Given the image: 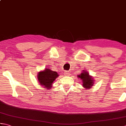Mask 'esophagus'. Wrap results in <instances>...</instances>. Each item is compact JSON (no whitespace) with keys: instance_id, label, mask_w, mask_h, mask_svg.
Listing matches in <instances>:
<instances>
[{"instance_id":"esophagus-1","label":"esophagus","mask_w":126,"mask_h":126,"mask_svg":"<svg viewBox=\"0 0 126 126\" xmlns=\"http://www.w3.org/2000/svg\"><path fill=\"white\" fill-rule=\"evenodd\" d=\"M69 75H70V73H69L68 71H64V75H65V76H69Z\"/></svg>"}]
</instances>
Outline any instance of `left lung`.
I'll use <instances>...</instances> for the list:
<instances>
[{
	"label": "left lung",
	"mask_w": 126,
	"mask_h": 126,
	"mask_svg": "<svg viewBox=\"0 0 126 126\" xmlns=\"http://www.w3.org/2000/svg\"><path fill=\"white\" fill-rule=\"evenodd\" d=\"M77 77L82 80L83 87L85 89H90L94 84L93 77L90 76L87 70H83L82 73L79 75H77Z\"/></svg>",
	"instance_id": "1"
}]
</instances>
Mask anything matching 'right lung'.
<instances>
[{
  "label": "right lung",
  "instance_id": "obj_1",
  "mask_svg": "<svg viewBox=\"0 0 126 126\" xmlns=\"http://www.w3.org/2000/svg\"><path fill=\"white\" fill-rule=\"evenodd\" d=\"M58 76L56 71H52L50 68H45L44 70L38 72L37 79L40 85L48 90L52 87L53 81Z\"/></svg>",
  "mask_w": 126,
  "mask_h": 126
}]
</instances>
